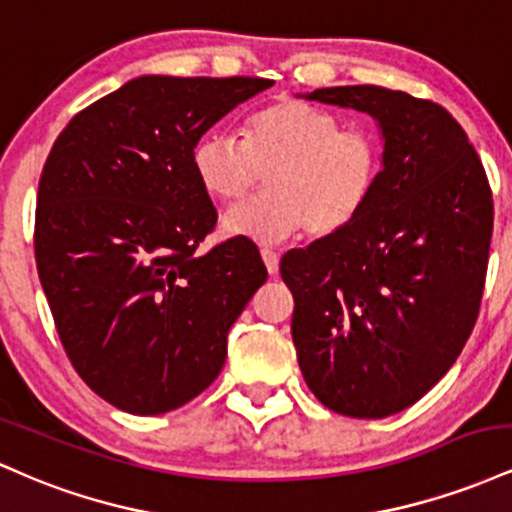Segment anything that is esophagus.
Wrapping results in <instances>:
<instances>
[{
  "label": "esophagus",
  "instance_id": "1",
  "mask_svg": "<svg viewBox=\"0 0 512 512\" xmlns=\"http://www.w3.org/2000/svg\"><path fill=\"white\" fill-rule=\"evenodd\" d=\"M262 260H264V267H267L269 274L279 272V252L272 248H262Z\"/></svg>",
  "mask_w": 512,
  "mask_h": 512
}]
</instances>
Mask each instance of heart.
Here are the masks:
<instances>
[{
	"label": "heart",
	"mask_w": 512,
	"mask_h": 512,
	"mask_svg": "<svg viewBox=\"0 0 512 512\" xmlns=\"http://www.w3.org/2000/svg\"><path fill=\"white\" fill-rule=\"evenodd\" d=\"M195 178L214 202L236 204L267 173L260 199L231 209L221 228L255 243H281L305 228L330 238L366 211L383 175V144L370 129L298 98L255 110L243 139L209 132L192 149Z\"/></svg>",
	"instance_id": "heart-1"
}]
</instances>
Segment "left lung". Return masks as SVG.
Returning a JSON list of instances; mask_svg holds the SVG:
<instances>
[{
	"label": "left lung",
	"mask_w": 512,
	"mask_h": 512,
	"mask_svg": "<svg viewBox=\"0 0 512 512\" xmlns=\"http://www.w3.org/2000/svg\"><path fill=\"white\" fill-rule=\"evenodd\" d=\"M305 98L373 115L385 151L366 211L281 257L293 344L327 409L383 419L419 402L474 330L493 231L489 178L443 105L383 86Z\"/></svg>",
	"instance_id": "1"
}]
</instances>
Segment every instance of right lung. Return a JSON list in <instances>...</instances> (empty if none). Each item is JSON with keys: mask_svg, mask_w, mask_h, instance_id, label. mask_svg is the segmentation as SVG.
Returning <instances> with one entry per match:
<instances>
[{"mask_svg": "<svg viewBox=\"0 0 512 512\" xmlns=\"http://www.w3.org/2000/svg\"><path fill=\"white\" fill-rule=\"evenodd\" d=\"M257 76H139L76 113L43 166L35 264L81 380L113 407L166 414L214 383L228 330L267 281L250 238L209 252L216 209L192 149Z\"/></svg>", "mask_w": 512, "mask_h": 512, "instance_id": "obj_1", "label": "right lung"}]
</instances>
